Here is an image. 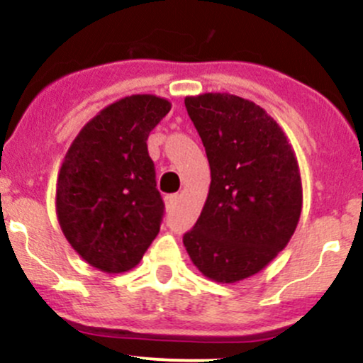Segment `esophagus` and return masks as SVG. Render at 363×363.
<instances>
[{
	"instance_id": "34e87169",
	"label": "esophagus",
	"mask_w": 363,
	"mask_h": 363,
	"mask_svg": "<svg viewBox=\"0 0 363 363\" xmlns=\"http://www.w3.org/2000/svg\"><path fill=\"white\" fill-rule=\"evenodd\" d=\"M166 209L168 211H173L174 207H177V203L180 202V195L178 194H173V195H166Z\"/></svg>"
}]
</instances>
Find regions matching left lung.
<instances>
[{
  "label": "left lung",
  "mask_w": 363,
  "mask_h": 363,
  "mask_svg": "<svg viewBox=\"0 0 363 363\" xmlns=\"http://www.w3.org/2000/svg\"><path fill=\"white\" fill-rule=\"evenodd\" d=\"M211 168L207 201L183 245L218 283L257 274L288 245L302 213L290 142L260 106L233 94L185 97Z\"/></svg>",
  "instance_id": "left-lung-1"
}]
</instances>
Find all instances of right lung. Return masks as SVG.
I'll return each mask as SVG.
<instances>
[{
	"label": "right lung",
	"mask_w": 363,
	"mask_h": 363,
	"mask_svg": "<svg viewBox=\"0 0 363 363\" xmlns=\"http://www.w3.org/2000/svg\"><path fill=\"white\" fill-rule=\"evenodd\" d=\"M169 109L150 94L109 104L80 130L61 164V231L85 262L109 274L133 269L160 233L164 202L147 137Z\"/></svg>",
	"instance_id": "add662e5"
}]
</instances>
